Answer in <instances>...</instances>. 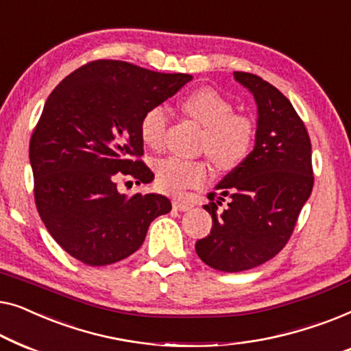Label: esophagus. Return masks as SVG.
Wrapping results in <instances>:
<instances>
[{"mask_svg":"<svg viewBox=\"0 0 351 351\" xmlns=\"http://www.w3.org/2000/svg\"><path fill=\"white\" fill-rule=\"evenodd\" d=\"M171 205H173L175 210H180V211H187V210L192 208L191 202H187L184 199H180V197H178V199L171 200Z\"/></svg>","mask_w":351,"mask_h":351,"instance_id":"esophagus-1","label":"esophagus"}]
</instances>
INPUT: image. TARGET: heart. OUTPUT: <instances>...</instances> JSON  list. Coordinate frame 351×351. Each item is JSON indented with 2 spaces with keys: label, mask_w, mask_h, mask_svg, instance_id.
<instances>
[{
  "label": "heart",
  "mask_w": 351,
  "mask_h": 351,
  "mask_svg": "<svg viewBox=\"0 0 351 351\" xmlns=\"http://www.w3.org/2000/svg\"><path fill=\"white\" fill-rule=\"evenodd\" d=\"M182 111L204 128L200 147L221 170H232L248 157L254 141V124L250 117L235 114L232 103L213 88H199L181 103ZM169 112L152 106L140 121V136L146 146L159 149L164 145ZM208 160H187L165 157L156 164V184L160 191L178 194L202 187L211 180Z\"/></svg>",
  "instance_id": "obj_1"
}]
</instances>
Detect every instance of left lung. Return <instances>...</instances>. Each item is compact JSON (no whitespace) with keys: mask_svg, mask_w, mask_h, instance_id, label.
I'll return each mask as SVG.
<instances>
[{"mask_svg":"<svg viewBox=\"0 0 351 351\" xmlns=\"http://www.w3.org/2000/svg\"><path fill=\"white\" fill-rule=\"evenodd\" d=\"M234 77L253 93L258 127L254 149L216 184L204 205L213 227L195 251L221 272L253 269L278 254L313 187L312 145L291 101L263 77L243 71ZM223 201L226 208L218 212Z\"/></svg>","mask_w":351,"mask_h":351,"instance_id":"1","label":"left lung"}]
</instances>
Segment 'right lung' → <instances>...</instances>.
<instances>
[{"mask_svg":"<svg viewBox=\"0 0 351 351\" xmlns=\"http://www.w3.org/2000/svg\"><path fill=\"white\" fill-rule=\"evenodd\" d=\"M191 79L95 60L49 95L29 140L34 202L49 234L75 259L97 267L128 258L152 221L171 210L160 194H121L117 181H152L140 121Z\"/></svg>","mask_w":351,"mask_h":351,"instance_id":"add662e5","label":"right lung"}]
</instances>
